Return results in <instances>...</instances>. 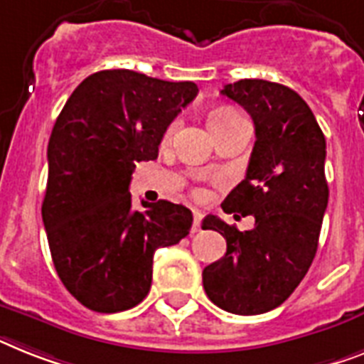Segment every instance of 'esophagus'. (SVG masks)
Returning <instances> with one entry per match:
<instances>
[{
    "instance_id": "34e87169",
    "label": "esophagus",
    "mask_w": 364,
    "mask_h": 364,
    "mask_svg": "<svg viewBox=\"0 0 364 364\" xmlns=\"http://www.w3.org/2000/svg\"><path fill=\"white\" fill-rule=\"evenodd\" d=\"M200 221H203V214L199 210H193V227H191V232H197L200 229Z\"/></svg>"
}]
</instances>
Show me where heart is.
<instances>
[{"mask_svg":"<svg viewBox=\"0 0 364 364\" xmlns=\"http://www.w3.org/2000/svg\"><path fill=\"white\" fill-rule=\"evenodd\" d=\"M238 113L234 109H229V107H223V109H218L214 111L212 115H210V128H215V126H221V124H227V122L234 121V119H238ZM176 128H178V122H171L169 126H167V130H165L164 134V139L169 141L173 135H175Z\"/></svg>","mask_w":364,"mask_h":364,"instance_id":"1","label":"heart"}]
</instances>
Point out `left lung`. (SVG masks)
<instances>
[{
	"instance_id": "8db88e82",
	"label": "left lung",
	"mask_w": 364,
	"mask_h": 364,
	"mask_svg": "<svg viewBox=\"0 0 364 364\" xmlns=\"http://www.w3.org/2000/svg\"><path fill=\"white\" fill-rule=\"evenodd\" d=\"M221 95L247 111L257 135L245 178L221 208L253 215L255 227L242 232L215 215L204 218L203 229L218 230L227 253L204 268L203 287L219 309L251 316L287 301L316 255L329 199L326 137L290 87L240 80Z\"/></svg>"
}]
</instances>
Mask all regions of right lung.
Returning <instances> with one entry per match:
<instances>
[{
    "label": "right lung",
    "mask_w": 364,
    "mask_h": 364,
    "mask_svg": "<svg viewBox=\"0 0 364 364\" xmlns=\"http://www.w3.org/2000/svg\"><path fill=\"white\" fill-rule=\"evenodd\" d=\"M193 81L100 70L81 81L53 124L42 200L53 266L65 288L96 312L146 297L156 249L186 238L193 215L158 200L132 208L137 161L158 158L167 126L197 96Z\"/></svg>",
    "instance_id": "obj_1"
}]
</instances>
